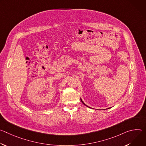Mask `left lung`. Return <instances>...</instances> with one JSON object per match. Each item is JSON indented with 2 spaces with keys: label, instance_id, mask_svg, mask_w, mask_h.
I'll use <instances>...</instances> for the list:
<instances>
[{
  "label": "left lung",
  "instance_id": "1",
  "mask_svg": "<svg viewBox=\"0 0 146 146\" xmlns=\"http://www.w3.org/2000/svg\"><path fill=\"white\" fill-rule=\"evenodd\" d=\"M81 102H82V103H83V104H84V105H85V106H87V107H88V108H90V107H88V106H87V105H86V104H85V103H84V102H83V101H82V99H81ZM108 109H109V108H108Z\"/></svg>",
  "mask_w": 146,
  "mask_h": 146
}]
</instances>
